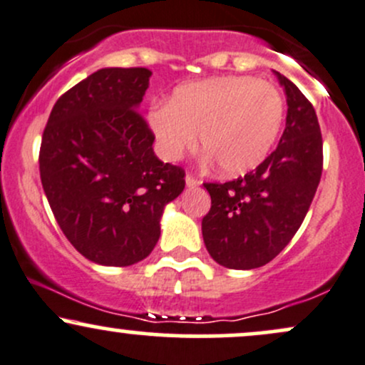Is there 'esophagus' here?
<instances>
[{
  "label": "esophagus",
  "instance_id": "esophagus-1",
  "mask_svg": "<svg viewBox=\"0 0 365 365\" xmlns=\"http://www.w3.org/2000/svg\"><path fill=\"white\" fill-rule=\"evenodd\" d=\"M199 183H200L199 180L192 177V175H187V177H185V185H187L188 188H194V187L199 185Z\"/></svg>",
  "mask_w": 365,
  "mask_h": 365
}]
</instances>
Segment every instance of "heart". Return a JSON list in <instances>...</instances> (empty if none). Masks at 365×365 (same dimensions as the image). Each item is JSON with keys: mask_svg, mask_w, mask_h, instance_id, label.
Returning a JSON list of instances; mask_svg holds the SVG:
<instances>
[{"mask_svg": "<svg viewBox=\"0 0 365 365\" xmlns=\"http://www.w3.org/2000/svg\"><path fill=\"white\" fill-rule=\"evenodd\" d=\"M284 101L273 83L225 75L178 86L166 106L148 113V127L163 158L175 161L195 148L220 173L238 177L257 168L283 125Z\"/></svg>", "mask_w": 365, "mask_h": 365, "instance_id": "1", "label": "heart"}]
</instances>
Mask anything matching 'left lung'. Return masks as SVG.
Wrapping results in <instances>:
<instances>
[{"mask_svg":"<svg viewBox=\"0 0 365 365\" xmlns=\"http://www.w3.org/2000/svg\"><path fill=\"white\" fill-rule=\"evenodd\" d=\"M287 96V125L278 148L254 171L226 183H204L211 209L202 220L209 255L230 269H255L278 255L319 185L322 137L316 111L295 83L274 72Z\"/></svg>","mask_w":365,"mask_h":365,"instance_id":"left-lung-1","label":"left lung"}]
</instances>
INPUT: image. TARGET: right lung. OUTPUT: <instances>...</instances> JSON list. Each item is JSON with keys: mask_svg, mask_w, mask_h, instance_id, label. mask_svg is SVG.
<instances>
[{"mask_svg": "<svg viewBox=\"0 0 365 365\" xmlns=\"http://www.w3.org/2000/svg\"><path fill=\"white\" fill-rule=\"evenodd\" d=\"M153 72L101 68L66 91L43 133L41 182L70 244L101 266H132L153 252L166 204L185 171L159 161L139 115Z\"/></svg>", "mask_w": 365, "mask_h": 365, "instance_id": "add662e5", "label": "right lung"}]
</instances>
